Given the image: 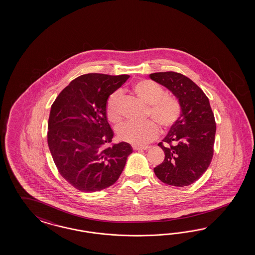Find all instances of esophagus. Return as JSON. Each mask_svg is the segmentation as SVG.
<instances>
[{"instance_id": "1", "label": "esophagus", "mask_w": 255, "mask_h": 255, "mask_svg": "<svg viewBox=\"0 0 255 255\" xmlns=\"http://www.w3.org/2000/svg\"><path fill=\"white\" fill-rule=\"evenodd\" d=\"M149 147H150L149 146H137V145H133V146H132V148H133L134 150H139V149L147 150Z\"/></svg>"}]
</instances>
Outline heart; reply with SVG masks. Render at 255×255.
I'll use <instances>...</instances> for the list:
<instances>
[{
    "mask_svg": "<svg viewBox=\"0 0 255 255\" xmlns=\"http://www.w3.org/2000/svg\"><path fill=\"white\" fill-rule=\"evenodd\" d=\"M132 93L139 100L147 105V116L152 118L164 128H170L180 116L181 107L178 99L166 95L164 90L150 80H141L132 86ZM121 93H112L107 102L106 112L108 120L118 123L122 119L120 108ZM160 130L152 121L145 123H126L119 130V137L134 145H145L159 136Z\"/></svg>",
    "mask_w": 255,
    "mask_h": 255,
    "instance_id": "b5f03b06",
    "label": "heart"
}]
</instances>
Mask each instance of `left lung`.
I'll use <instances>...</instances> for the list:
<instances>
[{"mask_svg":"<svg viewBox=\"0 0 255 255\" xmlns=\"http://www.w3.org/2000/svg\"><path fill=\"white\" fill-rule=\"evenodd\" d=\"M149 77L167 88L181 107L177 123L158 144L165 157L155 167V175L168 185H191L209 168L213 157L216 123L209 98L193 80L179 73L160 72Z\"/></svg>","mask_w":255,"mask_h":255,"instance_id":"obj_1","label":"left lung"}]
</instances>
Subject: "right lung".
I'll return each instance as SVG.
<instances>
[{"label": "right lung", "mask_w": 255, "mask_h": 255, "mask_svg": "<svg viewBox=\"0 0 255 255\" xmlns=\"http://www.w3.org/2000/svg\"><path fill=\"white\" fill-rule=\"evenodd\" d=\"M130 77L86 74L70 82L51 106L47 144L62 178L80 192L93 193L120 178L131 145L108 147L113 131L106 107L110 94Z\"/></svg>", "instance_id": "obj_1"}]
</instances>
